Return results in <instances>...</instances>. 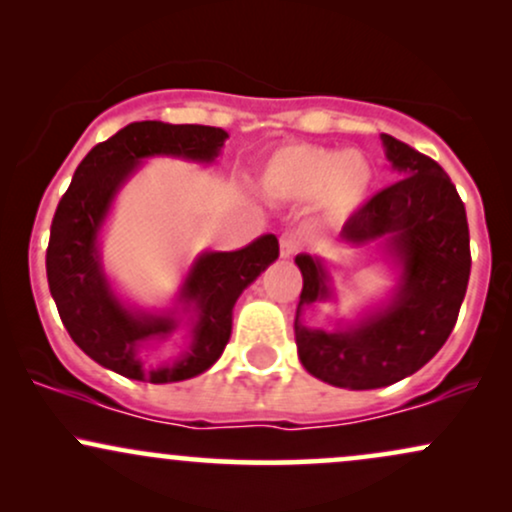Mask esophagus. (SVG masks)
Instances as JSON below:
<instances>
[{
  "instance_id": "34e87169",
  "label": "esophagus",
  "mask_w": 512,
  "mask_h": 512,
  "mask_svg": "<svg viewBox=\"0 0 512 512\" xmlns=\"http://www.w3.org/2000/svg\"><path fill=\"white\" fill-rule=\"evenodd\" d=\"M298 248H301V243H298V238L293 236V233H284V236L279 238V257H281V260H291V257L298 252Z\"/></svg>"
}]
</instances>
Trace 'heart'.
<instances>
[{
	"mask_svg": "<svg viewBox=\"0 0 512 512\" xmlns=\"http://www.w3.org/2000/svg\"><path fill=\"white\" fill-rule=\"evenodd\" d=\"M375 166L363 151L317 144H284L264 158L260 187L279 202H313L320 223L342 226L368 202Z\"/></svg>",
	"mask_w": 512,
	"mask_h": 512,
	"instance_id": "obj_1",
	"label": "heart"
}]
</instances>
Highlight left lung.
Returning a JSON list of instances; mask_svg holds the SVG:
<instances>
[{"instance_id": "left-lung-1", "label": "left lung", "mask_w": 512, "mask_h": 512, "mask_svg": "<svg viewBox=\"0 0 512 512\" xmlns=\"http://www.w3.org/2000/svg\"><path fill=\"white\" fill-rule=\"evenodd\" d=\"M397 182L378 192L344 223L339 243L373 248L392 276L380 301L334 330L308 327L305 308L337 301L330 262L301 252L296 346L310 375L344 390H375L424 368L450 337L467 293L469 228L464 204L433 158L390 134H380Z\"/></svg>"}]
</instances>
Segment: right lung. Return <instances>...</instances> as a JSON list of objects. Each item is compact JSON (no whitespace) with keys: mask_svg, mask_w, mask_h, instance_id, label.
Instances as JSON below:
<instances>
[{"mask_svg":"<svg viewBox=\"0 0 512 512\" xmlns=\"http://www.w3.org/2000/svg\"><path fill=\"white\" fill-rule=\"evenodd\" d=\"M228 132L204 125L132 122L88 151L50 226L45 267L52 301L69 337L103 368L142 383L195 378L219 361L233 327V305L279 257V240L264 233L240 250H202L187 267L166 308H142L115 286L103 264V231L117 197L151 158L211 166ZM180 333L183 351L146 364L143 351Z\"/></svg>","mask_w":512,"mask_h":512,"instance_id":"1","label":"right lung"}]
</instances>
